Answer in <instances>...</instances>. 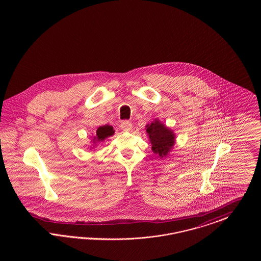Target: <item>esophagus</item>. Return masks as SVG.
I'll list each match as a JSON object with an SVG mask.
<instances>
[{
	"instance_id": "obj_1",
	"label": "esophagus",
	"mask_w": 261,
	"mask_h": 261,
	"mask_svg": "<svg viewBox=\"0 0 261 261\" xmlns=\"http://www.w3.org/2000/svg\"><path fill=\"white\" fill-rule=\"evenodd\" d=\"M120 128H121L123 131H130V130L132 129V123L129 122V121H127V120H124V121L121 122Z\"/></svg>"
}]
</instances>
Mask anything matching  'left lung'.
<instances>
[{
	"label": "left lung",
	"mask_w": 261,
	"mask_h": 261,
	"mask_svg": "<svg viewBox=\"0 0 261 261\" xmlns=\"http://www.w3.org/2000/svg\"><path fill=\"white\" fill-rule=\"evenodd\" d=\"M146 132L151 144V150L158 154L160 159H165L169 155L175 145V133L159 118L153 119L146 126Z\"/></svg>",
	"instance_id": "obj_1"
}]
</instances>
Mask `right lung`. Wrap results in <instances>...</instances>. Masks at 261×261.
<instances>
[{
    "mask_svg": "<svg viewBox=\"0 0 261 261\" xmlns=\"http://www.w3.org/2000/svg\"><path fill=\"white\" fill-rule=\"evenodd\" d=\"M114 134L113 127L111 125H103L99 126L96 131V134L91 137V146H89L90 149H95L99 143L103 142L107 138L112 137Z\"/></svg>",
    "mask_w": 261,
    "mask_h": 261,
    "instance_id": "obj_1",
    "label": "right lung"
}]
</instances>
